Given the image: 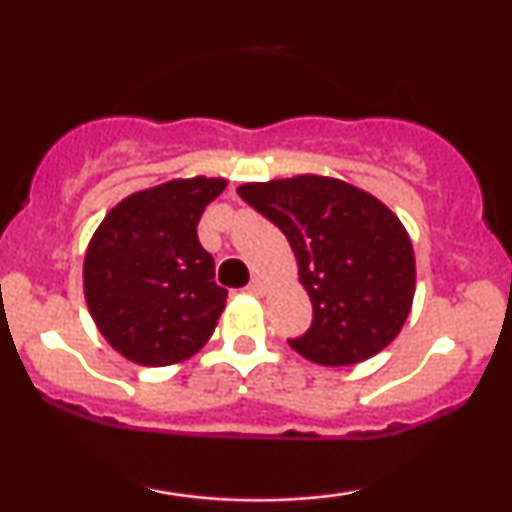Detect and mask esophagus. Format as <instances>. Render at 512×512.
I'll use <instances>...</instances> for the list:
<instances>
[{"label": "esophagus", "mask_w": 512, "mask_h": 512, "mask_svg": "<svg viewBox=\"0 0 512 512\" xmlns=\"http://www.w3.org/2000/svg\"><path fill=\"white\" fill-rule=\"evenodd\" d=\"M248 291L255 293V296H264L267 293V284H264V279H260V276H255L248 284Z\"/></svg>", "instance_id": "esophagus-1"}]
</instances>
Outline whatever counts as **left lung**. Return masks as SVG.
I'll return each instance as SVG.
<instances>
[{"mask_svg": "<svg viewBox=\"0 0 512 512\" xmlns=\"http://www.w3.org/2000/svg\"><path fill=\"white\" fill-rule=\"evenodd\" d=\"M238 195L284 231L313 325L289 344L320 366L380 354L407 322L416 291L414 248L390 207L327 175L245 182Z\"/></svg>", "mask_w": 512, "mask_h": 512, "instance_id": "left-lung-1", "label": "left lung"}]
</instances>
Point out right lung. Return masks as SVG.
<instances>
[{"label": "right lung", "mask_w": 512, "mask_h": 512, "mask_svg": "<svg viewBox=\"0 0 512 512\" xmlns=\"http://www.w3.org/2000/svg\"><path fill=\"white\" fill-rule=\"evenodd\" d=\"M223 178H175L139 190L105 214L84 257L88 313L120 356L161 368L209 342L226 308L214 260L199 245L204 207Z\"/></svg>", "instance_id": "1"}]
</instances>
